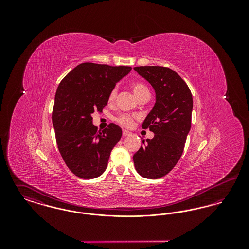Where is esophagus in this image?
<instances>
[{
  "label": "esophagus",
  "instance_id": "esophagus-1",
  "mask_svg": "<svg viewBox=\"0 0 249 249\" xmlns=\"http://www.w3.org/2000/svg\"><path fill=\"white\" fill-rule=\"evenodd\" d=\"M131 134V132L129 131V130H123L122 131V135L123 136H128V135H130Z\"/></svg>",
  "mask_w": 249,
  "mask_h": 249
}]
</instances>
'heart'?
I'll return each mask as SVG.
<instances>
[{"label": "heart", "instance_id": "1", "mask_svg": "<svg viewBox=\"0 0 249 249\" xmlns=\"http://www.w3.org/2000/svg\"><path fill=\"white\" fill-rule=\"evenodd\" d=\"M130 87L137 99H139L143 95L150 94L148 88L144 84L134 82L130 85ZM116 96H117V89L114 88L108 95V102L113 103L116 99ZM116 121L119 123V125H121L123 127H130L133 123V117H131L130 115H127V114H122L118 118H116Z\"/></svg>", "mask_w": 249, "mask_h": 249}]
</instances>
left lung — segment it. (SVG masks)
<instances>
[{"instance_id": "left-lung-1", "label": "left lung", "mask_w": 249, "mask_h": 249, "mask_svg": "<svg viewBox=\"0 0 249 249\" xmlns=\"http://www.w3.org/2000/svg\"><path fill=\"white\" fill-rule=\"evenodd\" d=\"M134 70L154 88L156 103L142 124V129L154 132V137L142 140L133 162L142 178L158 179L170 173L182 156L191 127L192 95L186 82L170 68L139 66Z\"/></svg>"}]
</instances>
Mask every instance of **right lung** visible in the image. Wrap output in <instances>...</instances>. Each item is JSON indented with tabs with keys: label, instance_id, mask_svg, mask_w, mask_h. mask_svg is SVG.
I'll return each instance as SVG.
<instances>
[{
	"label": "right lung",
	"instance_id": "1",
	"mask_svg": "<svg viewBox=\"0 0 249 249\" xmlns=\"http://www.w3.org/2000/svg\"><path fill=\"white\" fill-rule=\"evenodd\" d=\"M130 66H110L84 62L73 68L59 83L55 95L52 122L59 153L71 173L92 179L107 169L110 153L122 130L110 123L98 130L91 115L102 112L108 95Z\"/></svg>",
	"mask_w": 249,
	"mask_h": 249
}]
</instances>
